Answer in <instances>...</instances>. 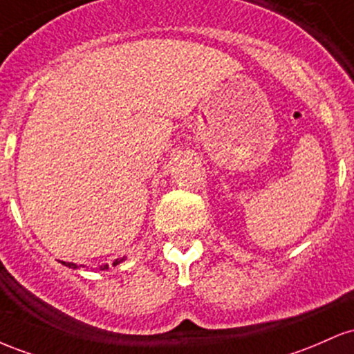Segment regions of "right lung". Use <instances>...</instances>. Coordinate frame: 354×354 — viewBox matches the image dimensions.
I'll use <instances>...</instances> for the list:
<instances>
[{"label": "right lung", "mask_w": 354, "mask_h": 354, "mask_svg": "<svg viewBox=\"0 0 354 354\" xmlns=\"http://www.w3.org/2000/svg\"><path fill=\"white\" fill-rule=\"evenodd\" d=\"M122 261H124V257H122V259H117V261H115L113 266H115V264H120ZM62 264L68 266V268H71V269H77V268H80V266H77V264H73V263H63V261H62ZM82 268H83V266H82ZM100 269H102V271H103V269H109V266H102Z\"/></svg>", "instance_id": "add662e5"}]
</instances>
